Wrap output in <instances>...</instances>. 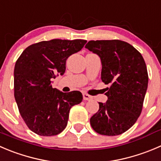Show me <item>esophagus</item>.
<instances>
[{
	"label": "esophagus",
	"mask_w": 161,
	"mask_h": 161,
	"mask_svg": "<svg viewBox=\"0 0 161 161\" xmlns=\"http://www.w3.org/2000/svg\"><path fill=\"white\" fill-rule=\"evenodd\" d=\"M83 99H85V100H91V99H92V96L87 94V93H83Z\"/></svg>",
	"instance_id": "esophagus-1"
}]
</instances>
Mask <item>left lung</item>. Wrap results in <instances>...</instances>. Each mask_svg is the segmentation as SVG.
<instances>
[{"instance_id":"1","label":"left lung","mask_w":161,"mask_h":161,"mask_svg":"<svg viewBox=\"0 0 161 161\" xmlns=\"http://www.w3.org/2000/svg\"><path fill=\"white\" fill-rule=\"evenodd\" d=\"M85 48L99 55L101 80L110 84L108 99L90 119L92 129L102 135L123 134L140 116L148 88V76L143 57L133 46L118 39L92 40Z\"/></svg>"}]
</instances>
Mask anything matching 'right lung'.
I'll list each match as a JSON object with an SVG mask.
<instances>
[{
  "instance_id": "obj_1",
  "label": "right lung",
  "mask_w": 161,
  "mask_h": 161,
  "mask_svg": "<svg viewBox=\"0 0 161 161\" xmlns=\"http://www.w3.org/2000/svg\"><path fill=\"white\" fill-rule=\"evenodd\" d=\"M86 40L50 41L27 47L14 69V96L27 127L40 136H53L66 127L70 108L79 104V91L64 93L52 88L51 80L65 71V62L80 51Z\"/></svg>"
}]
</instances>
